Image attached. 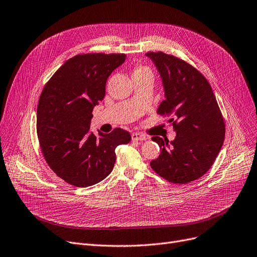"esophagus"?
I'll use <instances>...</instances> for the list:
<instances>
[{"instance_id": "34e87169", "label": "esophagus", "mask_w": 257, "mask_h": 257, "mask_svg": "<svg viewBox=\"0 0 257 257\" xmlns=\"http://www.w3.org/2000/svg\"><path fill=\"white\" fill-rule=\"evenodd\" d=\"M131 138H132V141H144L146 140V136L142 135V134H138V132H135V134L131 135Z\"/></svg>"}]
</instances>
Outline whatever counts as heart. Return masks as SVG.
Returning a JSON list of instances; mask_svg holds the SVG:
<instances>
[{"label": "heart", "mask_w": 257, "mask_h": 257, "mask_svg": "<svg viewBox=\"0 0 257 257\" xmlns=\"http://www.w3.org/2000/svg\"><path fill=\"white\" fill-rule=\"evenodd\" d=\"M134 73H150V74H153L149 68H147V66H143V65H138L137 68L135 69Z\"/></svg>", "instance_id": "heart-1"}]
</instances>
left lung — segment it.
Wrapping results in <instances>:
<instances>
[{"mask_svg": "<svg viewBox=\"0 0 257 257\" xmlns=\"http://www.w3.org/2000/svg\"><path fill=\"white\" fill-rule=\"evenodd\" d=\"M162 77L165 99L157 113L168 117L177 136L174 141L153 137L160 156L151 168L166 181L186 184L210 169L222 147L225 125L210 82L195 66L163 52L145 54Z\"/></svg>", "mask_w": 257, "mask_h": 257, "instance_id": "obj_1", "label": "left lung"}]
</instances>
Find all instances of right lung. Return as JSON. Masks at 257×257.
<instances>
[{"label":"right lung","instance_id":"obj_1","mask_svg":"<svg viewBox=\"0 0 257 257\" xmlns=\"http://www.w3.org/2000/svg\"><path fill=\"white\" fill-rule=\"evenodd\" d=\"M125 54L89 53L65 61L46 82L37 109V135L47 165L66 183L87 187L113 169L115 148L131 141L115 128L95 136L90 130L95 104L106 94L110 74Z\"/></svg>","mask_w":257,"mask_h":257}]
</instances>
